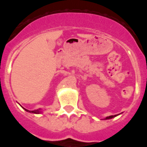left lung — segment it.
<instances>
[{"label":"left lung","mask_w":147,"mask_h":147,"mask_svg":"<svg viewBox=\"0 0 147 147\" xmlns=\"http://www.w3.org/2000/svg\"><path fill=\"white\" fill-rule=\"evenodd\" d=\"M117 115H109V116H107V117H106L105 119V120H107V119H113V118L115 117Z\"/></svg>","instance_id":"obj_1"}]
</instances>
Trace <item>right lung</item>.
Masks as SVG:
<instances>
[{"mask_svg":"<svg viewBox=\"0 0 147 147\" xmlns=\"http://www.w3.org/2000/svg\"><path fill=\"white\" fill-rule=\"evenodd\" d=\"M24 109H25V108H24ZM25 110H26L27 112L32 113L39 114V113H41V111H40V109H39V110H32V111H31V110H26V109H25Z\"/></svg>","mask_w":147,"mask_h":147,"instance_id":"right-lung-1","label":"right lung"}]
</instances>
